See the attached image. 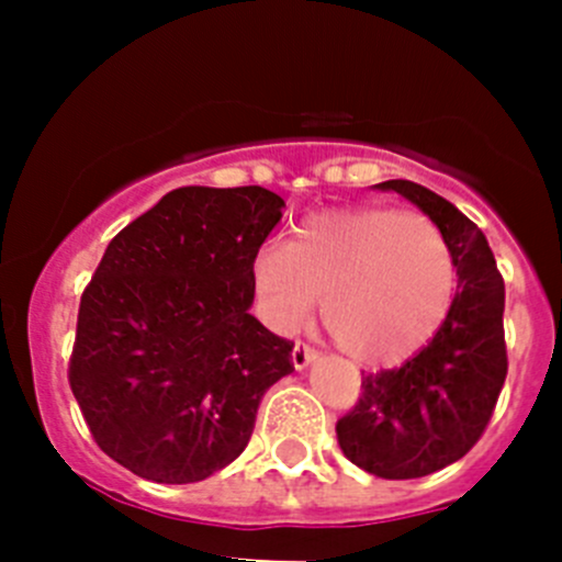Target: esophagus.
I'll list each match as a JSON object with an SVG mask.
<instances>
[{
    "label": "esophagus",
    "mask_w": 562,
    "mask_h": 562,
    "mask_svg": "<svg viewBox=\"0 0 562 562\" xmlns=\"http://www.w3.org/2000/svg\"><path fill=\"white\" fill-rule=\"evenodd\" d=\"M315 359H317V350L310 348L307 342H296V345H293L291 361H293V367H296V370H304V367L313 364Z\"/></svg>",
    "instance_id": "esophagus-1"
}]
</instances>
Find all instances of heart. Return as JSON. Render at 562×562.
<instances>
[{
    "label": "heart",
    "mask_w": 562,
    "mask_h": 562,
    "mask_svg": "<svg viewBox=\"0 0 562 562\" xmlns=\"http://www.w3.org/2000/svg\"><path fill=\"white\" fill-rule=\"evenodd\" d=\"M266 326L293 334L317 313L364 367H396L427 348L451 313L457 260L418 212L345 206L310 214L291 241H263L249 266Z\"/></svg>",
    "instance_id": "1"
}]
</instances>
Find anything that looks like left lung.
I'll list each match as a JSON object with an SVG mask.
<instances>
[{
    "label": "left lung",
    "instance_id": "8db88e82",
    "mask_svg": "<svg viewBox=\"0 0 562 562\" xmlns=\"http://www.w3.org/2000/svg\"><path fill=\"white\" fill-rule=\"evenodd\" d=\"M416 203L440 228L457 260V296L432 342L394 370L364 375L361 396L337 422L342 454L381 479H422L479 443L508 372L506 285L473 220L407 179L381 181Z\"/></svg>",
    "mask_w": 562,
    "mask_h": 562
}]
</instances>
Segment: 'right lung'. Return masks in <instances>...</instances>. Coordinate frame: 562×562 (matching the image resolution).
<instances>
[{
	"instance_id": "add662e5",
	"label": "right lung",
	"mask_w": 562,
	"mask_h": 562,
	"mask_svg": "<svg viewBox=\"0 0 562 562\" xmlns=\"http://www.w3.org/2000/svg\"><path fill=\"white\" fill-rule=\"evenodd\" d=\"M263 187H179L119 231L78 307L70 389L94 443L157 484H192L245 451L291 339L252 304L255 249L282 217Z\"/></svg>"
}]
</instances>
